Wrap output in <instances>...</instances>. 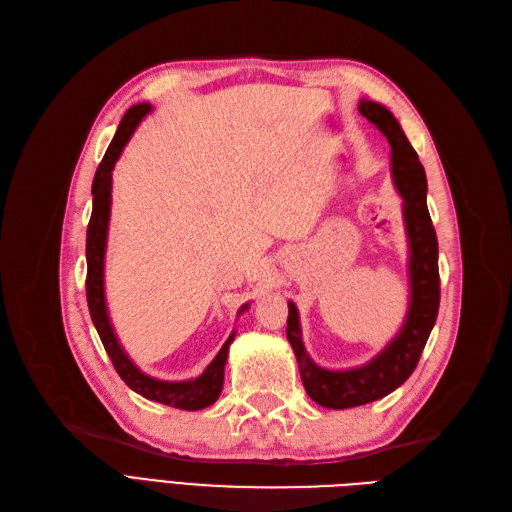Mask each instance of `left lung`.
<instances>
[{
  "instance_id": "left-lung-1",
  "label": "left lung",
  "mask_w": 512,
  "mask_h": 512,
  "mask_svg": "<svg viewBox=\"0 0 512 512\" xmlns=\"http://www.w3.org/2000/svg\"><path fill=\"white\" fill-rule=\"evenodd\" d=\"M359 113L374 123L391 145V173L399 196L404 198V224L410 247V307L404 327L380 354L361 367L335 371L316 365L307 354L301 337L299 309L288 301L286 335L297 356L305 391L318 406L333 410L369 404L404 384L421 359L440 307L438 237L427 211L425 168L389 108L361 100Z\"/></svg>"
}]
</instances>
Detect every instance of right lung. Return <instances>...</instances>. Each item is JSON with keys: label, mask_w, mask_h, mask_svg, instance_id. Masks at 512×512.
<instances>
[{"label": "right lung", "mask_w": 512, "mask_h": 512, "mask_svg": "<svg viewBox=\"0 0 512 512\" xmlns=\"http://www.w3.org/2000/svg\"><path fill=\"white\" fill-rule=\"evenodd\" d=\"M151 111V104H134L130 111L123 115L119 128L108 145L104 158L96 170L94 185H91V196H94V209H91V220L87 226V305L94 327L102 339L106 354L117 369L121 380L138 395H143L151 401H158L164 406H173L179 410H203L218 401L222 386H224V365L228 361V348L235 339L232 333L218 356L209 363V367L194 380L183 382H166L151 378L138 369L130 356L123 352L119 339L113 331L111 318H108L106 299H104V254H106V235H108V220H111V188H113V168L119 160L123 147L128 145L130 136L138 128V123ZM250 305H243L239 314H243Z\"/></svg>", "instance_id": "1"}]
</instances>
